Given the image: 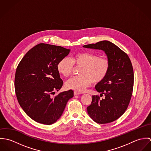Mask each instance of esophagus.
<instances>
[{
    "instance_id": "1",
    "label": "esophagus",
    "mask_w": 151,
    "mask_h": 151,
    "mask_svg": "<svg viewBox=\"0 0 151 151\" xmlns=\"http://www.w3.org/2000/svg\"><path fill=\"white\" fill-rule=\"evenodd\" d=\"M79 94H80V93L78 92L74 91V95H79Z\"/></svg>"
}]
</instances>
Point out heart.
<instances>
[{
    "instance_id": "obj_1",
    "label": "heart",
    "mask_w": 151,
    "mask_h": 151,
    "mask_svg": "<svg viewBox=\"0 0 151 151\" xmlns=\"http://www.w3.org/2000/svg\"><path fill=\"white\" fill-rule=\"evenodd\" d=\"M74 65L81 66L80 75L70 78L65 86L78 92L85 91L92 83L102 81L107 76L110 67V61L106 57L90 52H81L74 55L71 58H62L57 65V70L60 74L67 77L72 74Z\"/></svg>"
}]
</instances>
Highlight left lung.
<instances>
[{"label":"left lung","instance_id":"obj_1","mask_svg":"<svg viewBox=\"0 0 151 151\" xmlns=\"http://www.w3.org/2000/svg\"><path fill=\"white\" fill-rule=\"evenodd\" d=\"M84 47L101 49L108 56L110 70L106 78L95 89L104 99L93 95L87 111L97 123L106 124L119 119L127 110L132 96L134 71L129 56L114 43L108 41L88 44Z\"/></svg>","mask_w":151,"mask_h":151}]
</instances>
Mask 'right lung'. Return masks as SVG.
Listing matches in <instances>:
<instances>
[{"mask_svg":"<svg viewBox=\"0 0 151 151\" xmlns=\"http://www.w3.org/2000/svg\"><path fill=\"white\" fill-rule=\"evenodd\" d=\"M70 50L60 46L39 43L17 65L14 78L17 101L25 113L38 123H55L74 96L73 91L68 90L52 96L63 86L57 65Z\"/></svg>","mask_w":151,"mask_h":151,"instance_id":"right-lung-1","label":"right lung"}]
</instances>
